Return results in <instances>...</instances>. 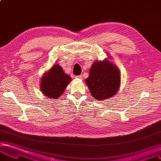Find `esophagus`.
Returning a JSON list of instances; mask_svg holds the SVG:
<instances>
[{
    "label": "esophagus",
    "mask_w": 161,
    "mask_h": 161,
    "mask_svg": "<svg viewBox=\"0 0 161 161\" xmlns=\"http://www.w3.org/2000/svg\"><path fill=\"white\" fill-rule=\"evenodd\" d=\"M75 77H76V78H77V79H82V75H77Z\"/></svg>",
    "instance_id": "1"
}]
</instances>
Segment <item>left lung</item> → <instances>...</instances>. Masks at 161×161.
<instances>
[{"label":"left lung","mask_w":161,"mask_h":161,"mask_svg":"<svg viewBox=\"0 0 161 161\" xmlns=\"http://www.w3.org/2000/svg\"><path fill=\"white\" fill-rule=\"evenodd\" d=\"M120 73L108 59L95 61L86 79L91 95L99 101L111 98L116 94L120 86Z\"/></svg>","instance_id":"left-lung-1"}]
</instances>
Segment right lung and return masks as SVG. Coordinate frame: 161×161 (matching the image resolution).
Here are the masks:
<instances>
[{"label":"right lung","instance_id":"obj_1","mask_svg":"<svg viewBox=\"0 0 161 161\" xmlns=\"http://www.w3.org/2000/svg\"><path fill=\"white\" fill-rule=\"evenodd\" d=\"M71 80V77L65 74L63 68L55 64L42 76L40 89L44 96L52 99L57 98L64 92Z\"/></svg>","mask_w":161,"mask_h":161}]
</instances>
